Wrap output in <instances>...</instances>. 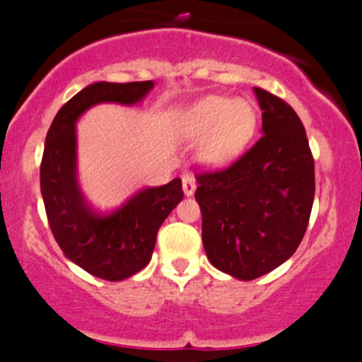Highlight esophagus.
<instances>
[{
  "label": "esophagus",
  "mask_w": 362,
  "mask_h": 362,
  "mask_svg": "<svg viewBox=\"0 0 362 362\" xmlns=\"http://www.w3.org/2000/svg\"><path fill=\"white\" fill-rule=\"evenodd\" d=\"M182 184H184V192L185 195H192L195 190V178L194 175H184L182 178Z\"/></svg>",
  "instance_id": "obj_1"
}]
</instances>
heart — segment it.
<instances>
[{
  "mask_svg": "<svg viewBox=\"0 0 362 362\" xmlns=\"http://www.w3.org/2000/svg\"><path fill=\"white\" fill-rule=\"evenodd\" d=\"M182 129L189 138H204L201 156L206 161L221 163L233 158L252 138L255 114L248 102L211 95L185 112Z\"/></svg>",
  "mask_w": 362,
  "mask_h": 362,
  "instance_id": "obj_1",
  "label": "heart"
}]
</instances>
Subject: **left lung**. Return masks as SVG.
<instances>
[{
  "label": "left lung",
  "instance_id": "1",
  "mask_svg": "<svg viewBox=\"0 0 362 362\" xmlns=\"http://www.w3.org/2000/svg\"><path fill=\"white\" fill-rule=\"evenodd\" d=\"M253 91L264 134L231 165L195 177L207 259L243 281L274 271L296 252L315 197V161L301 119L271 91Z\"/></svg>",
  "mask_w": 362,
  "mask_h": 362
}]
</instances>
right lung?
<instances>
[{
    "label": "right lung",
    "instance_id": "right-lung-1",
    "mask_svg": "<svg viewBox=\"0 0 362 362\" xmlns=\"http://www.w3.org/2000/svg\"><path fill=\"white\" fill-rule=\"evenodd\" d=\"M151 88L153 81L88 85L61 107L45 136L40 192L54 238L69 260L105 281L127 279L146 267L158 230L184 190L180 178H173L167 185L139 190L112 213L91 209L76 182L74 122L91 105H131Z\"/></svg>",
    "mask_w": 362,
    "mask_h": 362
}]
</instances>
